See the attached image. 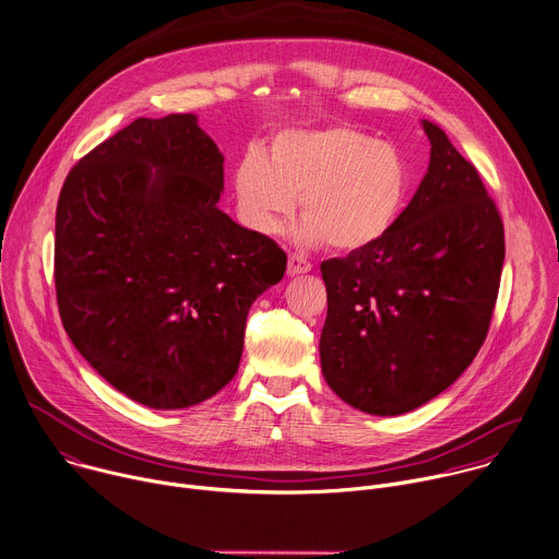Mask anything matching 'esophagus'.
Here are the masks:
<instances>
[{"instance_id": "34e87169", "label": "esophagus", "mask_w": 559, "mask_h": 559, "mask_svg": "<svg viewBox=\"0 0 559 559\" xmlns=\"http://www.w3.org/2000/svg\"><path fill=\"white\" fill-rule=\"evenodd\" d=\"M307 272H311V263L305 257L289 254V259H287V274L289 276H298V274H307Z\"/></svg>"}]
</instances>
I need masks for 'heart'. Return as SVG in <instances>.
<instances>
[{
  "label": "heart",
  "instance_id": "1",
  "mask_svg": "<svg viewBox=\"0 0 559 559\" xmlns=\"http://www.w3.org/2000/svg\"><path fill=\"white\" fill-rule=\"evenodd\" d=\"M411 186L402 151L353 127L283 131L267 159L250 148L235 170L237 206L252 230L276 235L298 200L300 241H326L335 252H361L386 239Z\"/></svg>",
  "mask_w": 559,
  "mask_h": 559
}]
</instances>
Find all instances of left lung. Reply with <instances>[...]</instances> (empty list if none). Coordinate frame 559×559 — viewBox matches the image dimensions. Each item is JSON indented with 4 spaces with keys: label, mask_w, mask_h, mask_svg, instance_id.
Here are the masks:
<instances>
[{
    "label": "left lung",
    "mask_w": 559,
    "mask_h": 559,
    "mask_svg": "<svg viewBox=\"0 0 559 559\" xmlns=\"http://www.w3.org/2000/svg\"><path fill=\"white\" fill-rule=\"evenodd\" d=\"M430 164L393 233L322 261L320 366L348 406L411 413L472 364L485 342L504 261V230L478 170L424 120Z\"/></svg>",
    "instance_id": "obj_1"
}]
</instances>
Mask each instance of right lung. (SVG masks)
<instances>
[{
	"label": "right lung",
	"instance_id": "obj_1",
	"mask_svg": "<svg viewBox=\"0 0 559 559\" xmlns=\"http://www.w3.org/2000/svg\"><path fill=\"white\" fill-rule=\"evenodd\" d=\"M224 155L193 114L138 118L66 177L55 283L63 326L129 400L179 411L237 373L252 302L287 254L219 206Z\"/></svg>",
	"mask_w": 559,
	"mask_h": 559
}]
</instances>
